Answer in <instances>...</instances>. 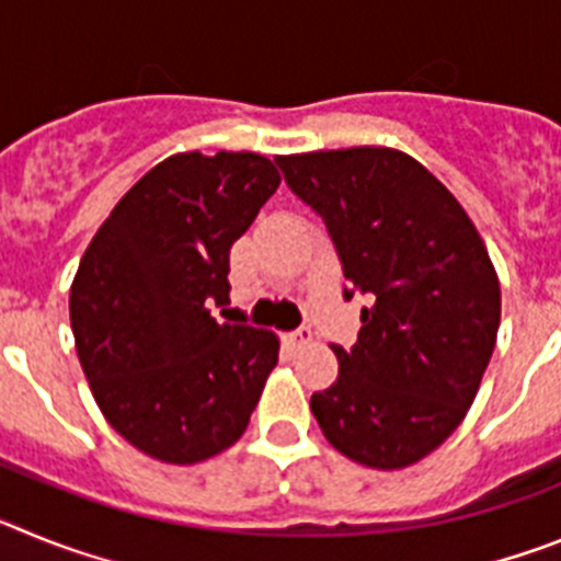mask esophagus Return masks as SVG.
<instances>
[{
	"instance_id": "obj_1",
	"label": "esophagus",
	"mask_w": 561,
	"mask_h": 561,
	"mask_svg": "<svg viewBox=\"0 0 561 561\" xmlns=\"http://www.w3.org/2000/svg\"><path fill=\"white\" fill-rule=\"evenodd\" d=\"M311 340H314V331L311 329H297L291 331V334H286V345H289V348H306Z\"/></svg>"
}]
</instances>
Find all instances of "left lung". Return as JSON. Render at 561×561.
Returning <instances> with one entry per match:
<instances>
[{
  "instance_id": "8db88e82",
  "label": "left lung",
  "mask_w": 561,
  "mask_h": 561,
  "mask_svg": "<svg viewBox=\"0 0 561 561\" xmlns=\"http://www.w3.org/2000/svg\"><path fill=\"white\" fill-rule=\"evenodd\" d=\"M323 216L351 289L365 295L336 381L311 396L331 447L368 469H408L458 430L500 329V280L460 202L410 153L354 146L277 157Z\"/></svg>"
}]
</instances>
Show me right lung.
<instances>
[{"instance_id":"obj_1","label":"right lung","mask_w":561,"mask_h":561,"mask_svg":"<svg viewBox=\"0 0 561 561\" xmlns=\"http://www.w3.org/2000/svg\"><path fill=\"white\" fill-rule=\"evenodd\" d=\"M277 185L264 153H173L83 252L69 289L78 359L108 424L148 458L202 463L250 424L280 340L210 306L230 297V247Z\"/></svg>"}]
</instances>
